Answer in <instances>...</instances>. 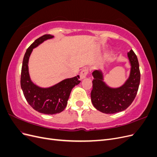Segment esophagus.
Returning a JSON list of instances; mask_svg holds the SVG:
<instances>
[{
  "label": "esophagus",
  "instance_id": "obj_1",
  "mask_svg": "<svg viewBox=\"0 0 157 157\" xmlns=\"http://www.w3.org/2000/svg\"><path fill=\"white\" fill-rule=\"evenodd\" d=\"M88 73V69H86V68L83 69L81 71V72H80V79H83L84 78H86Z\"/></svg>",
  "mask_w": 157,
  "mask_h": 157
}]
</instances>
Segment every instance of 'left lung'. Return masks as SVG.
<instances>
[{"mask_svg":"<svg viewBox=\"0 0 157 157\" xmlns=\"http://www.w3.org/2000/svg\"><path fill=\"white\" fill-rule=\"evenodd\" d=\"M128 58L131 65L130 76L120 87L108 86L103 81L101 70H96L92 73L91 101L97 110L106 114L117 113L124 111L134 100L140 82L139 62L132 50L128 52Z\"/></svg>","mask_w":157,"mask_h":157,"instance_id":"8db88e82","label":"left lung"}]
</instances>
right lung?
<instances>
[{
	"instance_id": "add662e5",
	"label": "right lung",
	"mask_w": 157,
	"mask_h": 157,
	"mask_svg": "<svg viewBox=\"0 0 157 157\" xmlns=\"http://www.w3.org/2000/svg\"><path fill=\"white\" fill-rule=\"evenodd\" d=\"M53 37V35H44L35 40L27 48L23 57L21 73V88L27 101L35 111L46 115L63 111L67 106L71 90L80 82L79 75L64 79L49 88L39 87L31 81L28 67L31 52L33 48Z\"/></svg>"
}]
</instances>
